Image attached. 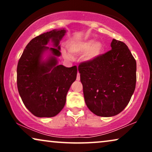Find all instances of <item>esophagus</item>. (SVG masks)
<instances>
[{
  "label": "esophagus",
  "mask_w": 152,
  "mask_h": 152,
  "mask_svg": "<svg viewBox=\"0 0 152 152\" xmlns=\"http://www.w3.org/2000/svg\"><path fill=\"white\" fill-rule=\"evenodd\" d=\"M80 80V74L78 72L77 75V80L79 81Z\"/></svg>",
  "instance_id": "esophagus-1"
}]
</instances>
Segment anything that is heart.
Here are the masks:
<instances>
[{"label":"heart","mask_w":152,"mask_h":152,"mask_svg":"<svg viewBox=\"0 0 152 152\" xmlns=\"http://www.w3.org/2000/svg\"><path fill=\"white\" fill-rule=\"evenodd\" d=\"M68 50L74 55L84 54V59L86 61H94L102 55L104 45L100 42H95V40H85L82 41H72L68 43ZM64 57L66 59H72V56L67 52H63Z\"/></svg>","instance_id":"1"}]
</instances>
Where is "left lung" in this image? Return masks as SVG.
Wrapping results in <instances>:
<instances>
[{"label": "left lung", "mask_w": 152, "mask_h": 152, "mask_svg": "<svg viewBox=\"0 0 152 152\" xmlns=\"http://www.w3.org/2000/svg\"><path fill=\"white\" fill-rule=\"evenodd\" d=\"M111 50L78 70L86 104L96 115L111 117L129 102L136 83V61L125 43L113 39Z\"/></svg>", "instance_id": "left-lung-1"}]
</instances>
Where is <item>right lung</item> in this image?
<instances>
[{
  "instance_id": "right-lung-1",
  "label": "right lung",
  "mask_w": 152,
  "mask_h": 152,
  "mask_svg": "<svg viewBox=\"0 0 152 152\" xmlns=\"http://www.w3.org/2000/svg\"><path fill=\"white\" fill-rule=\"evenodd\" d=\"M66 31L53 30L32 39L26 45L17 66V87L26 107L39 118L57 115L64 107L66 95L76 80V66L66 68L58 65L61 55L59 41ZM51 40L55 48L46 45ZM49 50L48 59L42 55Z\"/></svg>"
}]
</instances>
